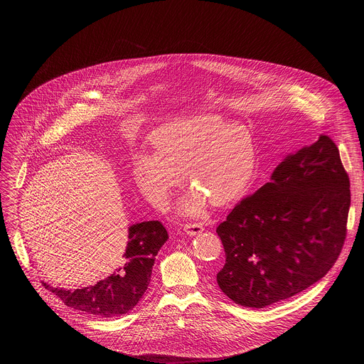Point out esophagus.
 Masks as SVG:
<instances>
[{
    "mask_svg": "<svg viewBox=\"0 0 364 364\" xmlns=\"http://www.w3.org/2000/svg\"><path fill=\"white\" fill-rule=\"evenodd\" d=\"M204 230L203 225L201 223H187L184 226V232L188 235V236H196L198 233H201Z\"/></svg>",
    "mask_w": 364,
    "mask_h": 364,
    "instance_id": "34e87169",
    "label": "esophagus"
}]
</instances>
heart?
<instances>
[{"instance_id": "heart-1", "label": "heart", "mask_w": 364, "mask_h": 364, "mask_svg": "<svg viewBox=\"0 0 364 364\" xmlns=\"http://www.w3.org/2000/svg\"><path fill=\"white\" fill-rule=\"evenodd\" d=\"M151 155H139L132 177L139 193L163 207L171 191L184 183L191 191L180 203L186 216H197L205 207H223L245 193L256 170L257 154L250 132L216 115L173 121L151 136Z\"/></svg>"}]
</instances>
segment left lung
Returning a JSON list of instances; mask_svg holds the SVG:
<instances>
[{
  "instance_id": "obj_1",
  "label": "left lung",
  "mask_w": 364,
  "mask_h": 364,
  "mask_svg": "<svg viewBox=\"0 0 364 364\" xmlns=\"http://www.w3.org/2000/svg\"><path fill=\"white\" fill-rule=\"evenodd\" d=\"M350 180L334 141L287 155L269 183L235 205L216 229L226 253L220 289L242 306L264 308L320 281L346 239Z\"/></svg>"
}]
</instances>
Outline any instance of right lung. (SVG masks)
<instances>
[{
    "label": "right lung",
    "instance_id": "1",
    "mask_svg": "<svg viewBox=\"0 0 364 364\" xmlns=\"http://www.w3.org/2000/svg\"><path fill=\"white\" fill-rule=\"evenodd\" d=\"M167 239L168 233L159 220L135 223L128 229L127 249L121 267L114 274L95 285L73 291L55 288L47 282L43 285L68 306L86 314L102 318L127 314L146 291L155 256Z\"/></svg>",
    "mask_w": 364,
    "mask_h": 364
}]
</instances>
